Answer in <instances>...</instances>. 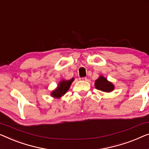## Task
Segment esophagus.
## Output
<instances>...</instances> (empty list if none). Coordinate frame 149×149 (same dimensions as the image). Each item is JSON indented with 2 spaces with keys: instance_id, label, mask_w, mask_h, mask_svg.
Here are the masks:
<instances>
[{
  "instance_id": "1",
  "label": "esophagus",
  "mask_w": 149,
  "mask_h": 149,
  "mask_svg": "<svg viewBox=\"0 0 149 149\" xmlns=\"http://www.w3.org/2000/svg\"><path fill=\"white\" fill-rule=\"evenodd\" d=\"M87 77H81V78H79L80 81H87Z\"/></svg>"
}]
</instances>
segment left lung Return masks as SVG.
<instances>
[{
	"label": "left lung",
	"instance_id": "left-lung-1",
	"mask_svg": "<svg viewBox=\"0 0 149 149\" xmlns=\"http://www.w3.org/2000/svg\"><path fill=\"white\" fill-rule=\"evenodd\" d=\"M95 86L97 89L105 92H111L114 89L113 84L107 81V80L102 76H100L96 80Z\"/></svg>",
	"mask_w": 149,
	"mask_h": 149
}]
</instances>
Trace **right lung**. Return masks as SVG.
Segmentation results:
<instances>
[{
    "label": "right lung",
    "mask_w": 149,
    "mask_h": 149,
    "mask_svg": "<svg viewBox=\"0 0 149 149\" xmlns=\"http://www.w3.org/2000/svg\"><path fill=\"white\" fill-rule=\"evenodd\" d=\"M74 81V79H71L70 80H62L58 85V87L52 93V96L54 97H60L67 92V91L69 89L70 86L72 83V82Z\"/></svg>",
    "instance_id": "right-lung-1"
}]
</instances>
